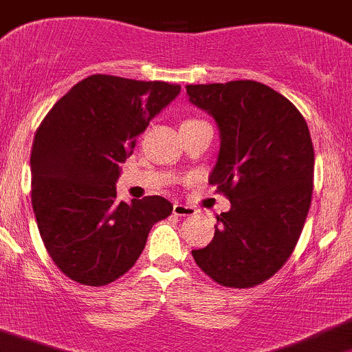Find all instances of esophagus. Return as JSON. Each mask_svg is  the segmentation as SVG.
Here are the masks:
<instances>
[{"instance_id":"obj_1","label":"esophagus","mask_w":352,"mask_h":352,"mask_svg":"<svg viewBox=\"0 0 352 352\" xmlns=\"http://www.w3.org/2000/svg\"><path fill=\"white\" fill-rule=\"evenodd\" d=\"M173 214L175 217H182V218H190L196 214V210L190 206H187V204H180V203H175L173 204Z\"/></svg>"}]
</instances>
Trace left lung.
Returning <instances> with one entry per match:
<instances>
[{"instance_id":"obj_1","label":"left lung","mask_w":352,"mask_h":352,"mask_svg":"<svg viewBox=\"0 0 352 352\" xmlns=\"http://www.w3.org/2000/svg\"><path fill=\"white\" fill-rule=\"evenodd\" d=\"M192 104L220 131L211 186L230 201L214 237L194 249L197 267L223 287L248 289L274 277L299 241L313 194L315 151L305 117L254 80L187 85Z\"/></svg>"}]
</instances>
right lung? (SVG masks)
Returning <instances> with one entry per match:
<instances>
[{
	"mask_svg": "<svg viewBox=\"0 0 352 352\" xmlns=\"http://www.w3.org/2000/svg\"><path fill=\"white\" fill-rule=\"evenodd\" d=\"M180 85L89 75L47 111L30 151L32 208L44 248L82 285H107L131 270L172 203L146 196L117 203L120 163Z\"/></svg>",
	"mask_w": 352,
	"mask_h": 352,
	"instance_id": "right-lung-1",
	"label": "right lung"
}]
</instances>
